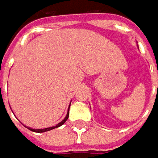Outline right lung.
I'll return each mask as SVG.
<instances>
[{"label":"right lung","instance_id":"1","mask_svg":"<svg viewBox=\"0 0 158 158\" xmlns=\"http://www.w3.org/2000/svg\"><path fill=\"white\" fill-rule=\"evenodd\" d=\"M71 103V102H70ZM70 105L69 106V108H68V111H67V114L66 116H65V117L64 118L63 120L61 121L59 123H58L56 126H52V127H46V128H41V129H39V128H37V129H35V128H31V127H26V126H24V127H26L28 128V129H30L31 131H32V132H35V133H44V132H47V131H50L52 130V129H54V128H56V127H60V126H62L65 122L67 121V119H68V117H69V110H70Z\"/></svg>","mask_w":158,"mask_h":158}]
</instances>
